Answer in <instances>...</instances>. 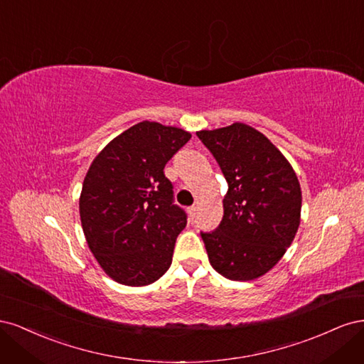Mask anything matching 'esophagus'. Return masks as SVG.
Returning <instances> with one entry per match:
<instances>
[{"instance_id": "obj_1", "label": "esophagus", "mask_w": 364, "mask_h": 364, "mask_svg": "<svg viewBox=\"0 0 364 364\" xmlns=\"http://www.w3.org/2000/svg\"><path fill=\"white\" fill-rule=\"evenodd\" d=\"M196 211H197L196 206H190V208H188V214H190V218H191V220H194V217H196Z\"/></svg>"}]
</instances>
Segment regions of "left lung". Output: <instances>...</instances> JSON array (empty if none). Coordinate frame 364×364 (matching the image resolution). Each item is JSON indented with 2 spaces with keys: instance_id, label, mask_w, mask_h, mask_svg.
I'll use <instances>...</instances> for the list:
<instances>
[{
  "instance_id": "obj_1",
  "label": "left lung",
  "mask_w": 364,
  "mask_h": 364,
  "mask_svg": "<svg viewBox=\"0 0 364 364\" xmlns=\"http://www.w3.org/2000/svg\"><path fill=\"white\" fill-rule=\"evenodd\" d=\"M197 136L228 182L222 222L213 232H200L209 262L228 279H257L282 258L297 232L299 181L282 153L247 124L200 130Z\"/></svg>"
}]
</instances>
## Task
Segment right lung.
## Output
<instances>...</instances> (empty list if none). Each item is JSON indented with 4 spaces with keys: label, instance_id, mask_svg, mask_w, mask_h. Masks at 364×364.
I'll use <instances>...</instances> for the list:
<instances>
[{
    "label": "right lung",
    "instance_id": "add662e5",
    "mask_svg": "<svg viewBox=\"0 0 364 364\" xmlns=\"http://www.w3.org/2000/svg\"><path fill=\"white\" fill-rule=\"evenodd\" d=\"M191 134L142 121L114 138L86 173L82 228L95 259L114 281L142 287L168 270L186 213L174 203L164 168Z\"/></svg>",
    "mask_w": 364,
    "mask_h": 364
}]
</instances>
